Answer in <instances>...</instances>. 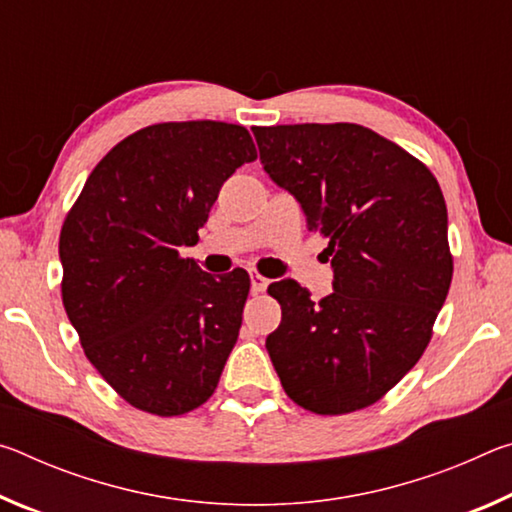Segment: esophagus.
I'll use <instances>...</instances> for the list:
<instances>
[{
    "label": "esophagus",
    "instance_id": "esophagus-1",
    "mask_svg": "<svg viewBox=\"0 0 512 512\" xmlns=\"http://www.w3.org/2000/svg\"><path fill=\"white\" fill-rule=\"evenodd\" d=\"M268 287V280L264 275H259L257 271H250V289L253 293H262Z\"/></svg>",
    "mask_w": 512,
    "mask_h": 512
}]
</instances>
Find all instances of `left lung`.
<instances>
[{
  "instance_id": "obj_1",
  "label": "left lung",
  "mask_w": 512,
  "mask_h": 512,
  "mask_svg": "<svg viewBox=\"0 0 512 512\" xmlns=\"http://www.w3.org/2000/svg\"><path fill=\"white\" fill-rule=\"evenodd\" d=\"M253 133L264 171L329 241L334 268L318 302L296 280L268 287L282 307L268 357L302 409H366L418 363L452 284L443 192L418 158L359 124Z\"/></svg>"
}]
</instances>
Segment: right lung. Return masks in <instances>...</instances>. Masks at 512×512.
<instances>
[{
	"instance_id": "add662e5",
	"label": "right lung",
	"mask_w": 512,
	"mask_h": 512,
	"mask_svg": "<svg viewBox=\"0 0 512 512\" xmlns=\"http://www.w3.org/2000/svg\"><path fill=\"white\" fill-rule=\"evenodd\" d=\"M257 158L244 126L167 121L110 149L60 230L63 305L85 357L135 409L171 418L207 402L235 348L244 268L212 277L198 239L221 185Z\"/></svg>"
}]
</instances>
